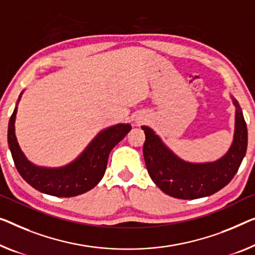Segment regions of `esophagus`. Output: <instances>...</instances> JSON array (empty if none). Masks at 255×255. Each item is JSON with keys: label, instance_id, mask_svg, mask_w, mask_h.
Returning <instances> with one entry per match:
<instances>
[{"label": "esophagus", "instance_id": "1", "mask_svg": "<svg viewBox=\"0 0 255 255\" xmlns=\"http://www.w3.org/2000/svg\"><path fill=\"white\" fill-rule=\"evenodd\" d=\"M136 123H137V124H139V123H140V121H139V120H137V121H136Z\"/></svg>", "mask_w": 255, "mask_h": 255}]
</instances>
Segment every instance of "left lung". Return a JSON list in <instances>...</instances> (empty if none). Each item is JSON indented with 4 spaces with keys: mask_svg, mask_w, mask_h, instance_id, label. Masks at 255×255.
Listing matches in <instances>:
<instances>
[{
    "mask_svg": "<svg viewBox=\"0 0 255 255\" xmlns=\"http://www.w3.org/2000/svg\"><path fill=\"white\" fill-rule=\"evenodd\" d=\"M230 97L236 108L233 143L214 161L184 160L166 145L153 129L142 126L145 134L143 155L146 169L154 184L166 195L178 199L203 198L218 192L233 180L248 149V127L237 100L231 95Z\"/></svg>",
    "mask_w": 255,
    "mask_h": 255,
    "instance_id": "1",
    "label": "left lung"
}]
</instances>
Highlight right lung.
<instances>
[{
  "mask_svg": "<svg viewBox=\"0 0 255 255\" xmlns=\"http://www.w3.org/2000/svg\"><path fill=\"white\" fill-rule=\"evenodd\" d=\"M22 93L24 90L19 95L7 128V143L19 174L30 187L50 196L75 197L89 191L103 178L110 152L128 134L131 129L130 124H117L101 130L86 149L67 165L37 166L28 160L16 137L14 123Z\"/></svg>",
  "mask_w": 255,
  "mask_h": 255,
  "instance_id": "right-lung-1",
  "label": "right lung"
}]
</instances>
